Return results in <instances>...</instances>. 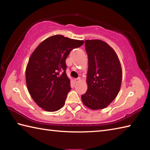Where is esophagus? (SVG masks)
I'll return each instance as SVG.
<instances>
[{
    "instance_id": "1",
    "label": "esophagus",
    "mask_w": 150,
    "mask_h": 150,
    "mask_svg": "<svg viewBox=\"0 0 150 150\" xmlns=\"http://www.w3.org/2000/svg\"><path fill=\"white\" fill-rule=\"evenodd\" d=\"M81 80V79L79 77V78H76V79H74V81H75V82H76V83H77L78 81H79Z\"/></svg>"
}]
</instances>
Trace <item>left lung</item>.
Listing matches in <instances>:
<instances>
[{
    "mask_svg": "<svg viewBox=\"0 0 150 150\" xmlns=\"http://www.w3.org/2000/svg\"><path fill=\"white\" fill-rule=\"evenodd\" d=\"M88 68V88L81 100L91 110H102L115 98L120 91L122 69L115 52L101 40H86Z\"/></svg>",
    "mask_w": 150,
    "mask_h": 150,
    "instance_id": "8db88e82",
    "label": "left lung"
}]
</instances>
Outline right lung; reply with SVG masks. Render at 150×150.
<instances>
[{"label":"right lung","instance_id":"obj_1","mask_svg":"<svg viewBox=\"0 0 150 150\" xmlns=\"http://www.w3.org/2000/svg\"><path fill=\"white\" fill-rule=\"evenodd\" d=\"M83 40L56 35L40 43L30 56L25 70L28 91L37 104L47 111H56L65 104L70 91L66 59Z\"/></svg>","mask_w":150,"mask_h":150}]
</instances>
